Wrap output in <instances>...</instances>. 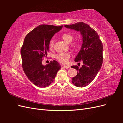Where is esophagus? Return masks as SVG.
I'll return each mask as SVG.
<instances>
[{"label":"esophagus","instance_id":"esophagus-1","mask_svg":"<svg viewBox=\"0 0 123 123\" xmlns=\"http://www.w3.org/2000/svg\"><path fill=\"white\" fill-rule=\"evenodd\" d=\"M63 67H65V68H70V66H69L64 65V66H63Z\"/></svg>","mask_w":123,"mask_h":123}]
</instances>
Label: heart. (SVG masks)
I'll use <instances>...</instances> for the list:
<instances>
[{
    "mask_svg": "<svg viewBox=\"0 0 123 123\" xmlns=\"http://www.w3.org/2000/svg\"><path fill=\"white\" fill-rule=\"evenodd\" d=\"M62 38L66 43H70L74 39V36L70 33H66L63 34L62 36ZM54 42L53 40H51L49 43V47L50 49L53 48L54 47ZM76 46V45H75ZM70 57V54L69 53H60L56 55V58L62 64H67L68 62V59Z\"/></svg>",
    "mask_w": 123,
    "mask_h": 123,
    "instance_id": "heart-1",
    "label": "heart"
}]
</instances>
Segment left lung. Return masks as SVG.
<instances>
[{
    "label": "left lung",
    "mask_w": 123,
    "mask_h": 123,
    "mask_svg": "<svg viewBox=\"0 0 123 123\" xmlns=\"http://www.w3.org/2000/svg\"><path fill=\"white\" fill-rule=\"evenodd\" d=\"M64 27L80 32L82 36L83 43L74 61H82L83 65L79 68L78 66H72L77 74L72 78V83L77 87H84L94 79L103 63V44L99 36L90 25L83 22Z\"/></svg>",
    "instance_id": "8db88e82"
}]
</instances>
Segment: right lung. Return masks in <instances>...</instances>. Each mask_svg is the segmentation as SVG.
I'll use <instances>...</instances> for the list:
<instances>
[{
  "label": "right lung",
  "instance_id": "add662e5",
  "mask_svg": "<svg viewBox=\"0 0 123 123\" xmlns=\"http://www.w3.org/2000/svg\"><path fill=\"white\" fill-rule=\"evenodd\" d=\"M62 28V25H39L25 38L20 51L23 68L30 80L38 87H46L52 83L61 68L55 60L45 66L42 64V60L47 56L52 37Z\"/></svg>",
  "mask_w": 123,
  "mask_h": 123
}]
</instances>
